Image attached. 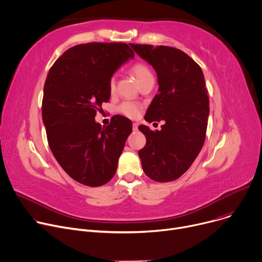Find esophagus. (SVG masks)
<instances>
[{
	"instance_id": "1",
	"label": "esophagus",
	"mask_w": 262,
	"mask_h": 262,
	"mask_svg": "<svg viewBox=\"0 0 262 262\" xmlns=\"http://www.w3.org/2000/svg\"><path fill=\"white\" fill-rule=\"evenodd\" d=\"M133 129L137 130L138 129V124L137 123H133Z\"/></svg>"
}]
</instances>
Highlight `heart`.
Listing matches in <instances>:
<instances>
[{
    "label": "heart",
    "instance_id": "heart-1",
    "mask_svg": "<svg viewBox=\"0 0 262 262\" xmlns=\"http://www.w3.org/2000/svg\"><path fill=\"white\" fill-rule=\"evenodd\" d=\"M132 73L134 74L136 80L138 83H140L141 81L145 80L148 77H152L151 73L149 72V69L144 65V64H136L133 66L132 68ZM110 92L111 94H114L116 92V80L115 78H112L110 81ZM120 112L122 114H124L127 117L130 118H136L139 113H140V106L138 105V104L134 103V102H124L121 104L120 106Z\"/></svg>",
    "mask_w": 262,
    "mask_h": 262
}]
</instances>
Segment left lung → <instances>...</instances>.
<instances>
[{"label":"left lung","instance_id":"8db88e82","mask_svg":"<svg viewBox=\"0 0 262 262\" xmlns=\"http://www.w3.org/2000/svg\"><path fill=\"white\" fill-rule=\"evenodd\" d=\"M136 54L152 66L158 78L157 94L144 119L163 120L161 130L146 125V137L139 157L145 175L157 182L178 179L199 155L210 115V101L200 66L180 49L168 46L129 44Z\"/></svg>","mask_w":262,"mask_h":262}]
</instances>
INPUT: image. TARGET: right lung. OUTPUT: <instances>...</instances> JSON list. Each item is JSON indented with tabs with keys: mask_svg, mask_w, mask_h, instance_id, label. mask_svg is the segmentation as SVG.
Listing matches in <instances>:
<instances>
[{
	"mask_svg": "<svg viewBox=\"0 0 262 262\" xmlns=\"http://www.w3.org/2000/svg\"><path fill=\"white\" fill-rule=\"evenodd\" d=\"M135 54L125 43L74 46L51 66L44 85L42 118L49 147L69 177L87 186L107 183L133 129L115 116L108 126L96 122L111 98L110 81Z\"/></svg>",
	"mask_w": 262,
	"mask_h": 262,
	"instance_id": "obj_1",
	"label": "right lung"
}]
</instances>
